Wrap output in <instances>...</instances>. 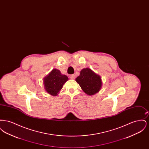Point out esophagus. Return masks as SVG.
<instances>
[{
  "instance_id": "34e87169",
  "label": "esophagus",
  "mask_w": 149,
  "mask_h": 149,
  "mask_svg": "<svg viewBox=\"0 0 149 149\" xmlns=\"http://www.w3.org/2000/svg\"><path fill=\"white\" fill-rule=\"evenodd\" d=\"M69 77L70 78V79H74L75 78V75H74V74H72V75H70L69 76Z\"/></svg>"
}]
</instances>
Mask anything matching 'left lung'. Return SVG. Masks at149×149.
Here are the masks:
<instances>
[{
  "mask_svg": "<svg viewBox=\"0 0 149 149\" xmlns=\"http://www.w3.org/2000/svg\"><path fill=\"white\" fill-rule=\"evenodd\" d=\"M76 81L83 91L90 95L98 92L102 86L100 76L89 68L84 69L80 71V75L76 78Z\"/></svg>",
  "mask_w": 149,
  "mask_h": 149,
  "instance_id": "obj_1",
  "label": "left lung"
}]
</instances>
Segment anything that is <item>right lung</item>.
<instances>
[{
	"label": "right lung",
	"instance_id": "1",
	"mask_svg": "<svg viewBox=\"0 0 149 149\" xmlns=\"http://www.w3.org/2000/svg\"><path fill=\"white\" fill-rule=\"evenodd\" d=\"M68 80V77L66 75L61 74L58 70L53 69L44 79L45 89L51 95H57Z\"/></svg>",
	"mask_w": 149,
	"mask_h": 149
}]
</instances>
